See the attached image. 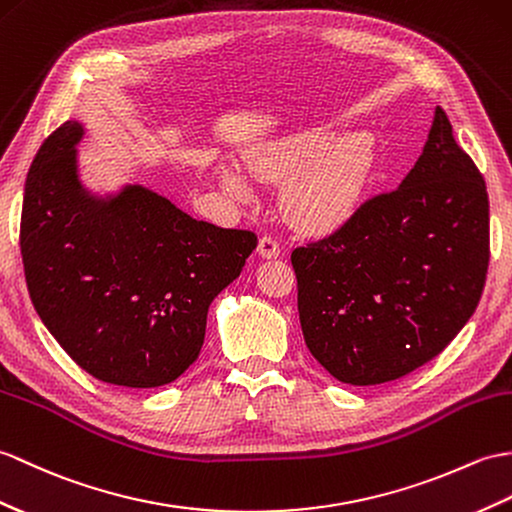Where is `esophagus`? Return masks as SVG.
Masks as SVG:
<instances>
[{
  "instance_id": "34e87169",
  "label": "esophagus",
  "mask_w": 512,
  "mask_h": 512,
  "mask_svg": "<svg viewBox=\"0 0 512 512\" xmlns=\"http://www.w3.org/2000/svg\"><path fill=\"white\" fill-rule=\"evenodd\" d=\"M257 255L264 257V259H277L281 255V246L272 240V237H261L259 244H257Z\"/></svg>"
}]
</instances>
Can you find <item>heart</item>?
<instances>
[{
	"mask_svg": "<svg viewBox=\"0 0 512 512\" xmlns=\"http://www.w3.org/2000/svg\"><path fill=\"white\" fill-rule=\"evenodd\" d=\"M377 168V139L371 130L334 137L318 124L279 137L248 157V170L261 181H283L279 202L292 227L307 233L347 224L366 198ZM220 183L237 198L251 187L237 168H220Z\"/></svg>",
	"mask_w": 512,
	"mask_h": 512,
	"instance_id": "1",
	"label": "heart"
}]
</instances>
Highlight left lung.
<instances>
[{
	"label": "left lung",
	"mask_w": 512,
	"mask_h": 512,
	"mask_svg": "<svg viewBox=\"0 0 512 512\" xmlns=\"http://www.w3.org/2000/svg\"><path fill=\"white\" fill-rule=\"evenodd\" d=\"M292 266L305 344L338 382H392L456 338L489 268V196L441 106L395 192L296 248Z\"/></svg>",
	"instance_id": "left-lung-1"
}]
</instances>
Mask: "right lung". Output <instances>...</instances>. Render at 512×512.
I'll return each mask as SVG.
<instances>
[{
  "mask_svg": "<svg viewBox=\"0 0 512 512\" xmlns=\"http://www.w3.org/2000/svg\"><path fill=\"white\" fill-rule=\"evenodd\" d=\"M82 137L80 120L56 128L26 178L19 244L32 305L95 379L165 386L196 362L209 305L257 237L187 216L139 183L93 192L80 176Z\"/></svg>",
  "mask_w": 512,
  "mask_h": 512,
  "instance_id": "right-lung-1",
  "label": "right lung"
}]
</instances>
